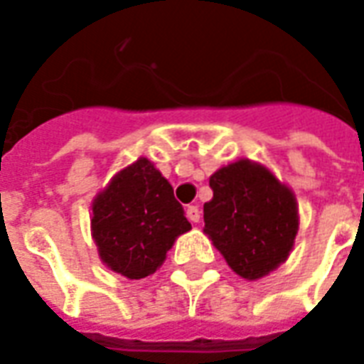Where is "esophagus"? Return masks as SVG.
<instances>
[{
  "mask_svg": "<svg viewBox=\"0 0 364 364\" xmlns=\"http://www.w3.org/2000/svg\"><path fill=\"white\" fill-rule=\"evenodd\" d=\"M185 213H187V218H189L191 223H199V218H200L199 207H195V205H189Z\"/></svg>",
  "mask_w": 364,
  "mask_h": 364,
  "instance_id": "34e87169",
  "label": "esophagus"
}]
</instances>
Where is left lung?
Masks as SVG:
<instances>
[{
    "mask_svg": "<svg viewBox=\"0 0 364 364\" xmlns=\"http://www.w3.org/2000/svg\"><path fill=\"white\" fill-rule=\"evenodd\" d=\"M213 199L205 203V232L226 264L258 279L288 258L297 235L294 193L258 164L240 159L210 175Z\"/></svg>",
    "mask_w": 364,
    "mask_h": 364,
    "instance_id": "left-lung-1",
    "label": "left lung"
}]
</instances>
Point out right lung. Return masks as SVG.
<instances>
[{
	"instance_id": "right-lung-1",
	"label": "right lung",
	"mask_w": 364,
	"mask_h": 364,
	"mask_svg": "<svg viewBox=\"0 0 364 364\" xmlns=\"http://www.w3.org/2000/svg\"><path fill=\"white\" fill-rule=\"evenodd\" d=\"M191 228L173 187L139 157L94 199L92 238L110 270L141 279L164 264L175 238Z\"/></svg>"
}]
</instances>
